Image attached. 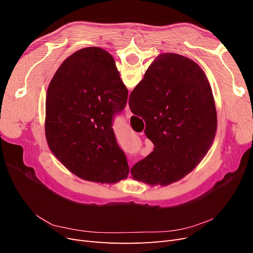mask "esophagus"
<instances>
[{"label": "esophagus", "mask_w": 253, "mask_h": 253, "mask_svg": "<svg viewBox=\"0 0 253 253\" xmlns=\"http://www.w3.org/2000/svg\"><path fill=\"white\" fill-rule=\"evenodd\" d=\"M126 118H129L132 116V112H131V110H129L128 105H126Z\"/></svg>", "instance_id": "esophagus-1"}]
</instances>
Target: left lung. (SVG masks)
<instances>
[{
  "mask_svg": "<svg viewBox=\"0 0 253 253\" xmlns=\"http://www.w3.org/2000/svg\"><path fill=\"white\" fill-rule=\"evenodd\" d=\"M127 95L106 50L82 48L63 61L47 89L45 136L51 153L67 170L94 182L127 178L126 157L112 127Z\"/></svg>",
  "mask_w": 253,
  "mask_h": 253,
  "instance_id": "left-lung-1",
  "label": "left lung"
}]
</instances>
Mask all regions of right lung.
<instances>
[{"label":"right lung","mask_w":253,"mask_h":253,"mask_svg":"<svg viewBox=\"0 0 253 253\" xmlns=\"http://www.w3.org/2000/svg\"><path fill=\"white\" fill-rule=\"evenodd\" d=\"M132 113L145 122L154 150L133 166L135 180L168 186L195 169L211 148L217 127L210 83L194 61L159 55L129 95Z\"/></svg>","instance_id":"add662e5"}]
</instances>
